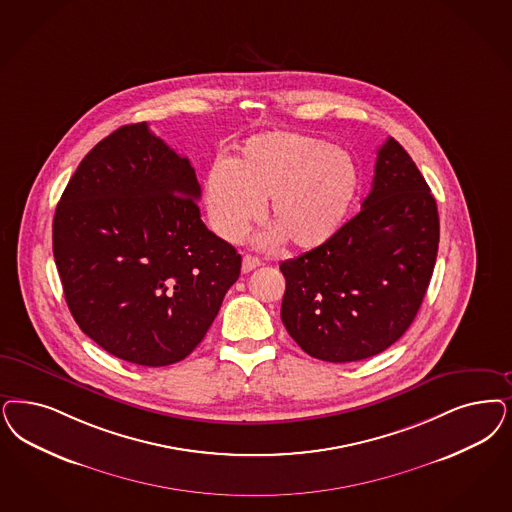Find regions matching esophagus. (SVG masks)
I'll list each match as a JSON object with an SVG mask.
<instances>
[{
	"mask_svg": "<svg viewBox=\"0 0 512 512\" xmlns=\"http://www.w3.org/2000/svg\"><path fill=\"white\" fill-rule=\"evenodd\" d=\"M261 266V261L257 259V257H253V255H246L244 257V261H242V272L247 274V272H251V270H255V268H259Z\"/></svg>",
	"mask_w": 512,
	"mask_h": 512,
	"instance_id": "34e87169",
	"label": "esophagus"
}]
</instances>
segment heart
<instances>
[{"label": "heart", "mask_w": 512, "mask_h": 512, "mask_svg": "<svg viewBox=\"0 0 512 512\" xmlns=\"http://www.w3.org/2000/svg\"><path fill=\"white\" fill-rule=\"evenodd\" d=\"M359 189L361 170L350 153L312 136L266 132L249 138L230 164H213L204 202L212 229L227 242L244 238L266 202V246L285 238L310 251L344 227Z\"/></svg>", "instance_id": "b5f03b06"}]
</instances>
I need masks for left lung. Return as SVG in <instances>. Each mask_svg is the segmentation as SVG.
Listing matches in <instances>:
<instances>
[{
    "label": "left lung",
    "instance_id": "left-lung-1",
    "mask_svg": "<svg viewBox=\"0 0 512 512\" xmlns=\"http://www.w3.org/2000/svg\"><path fill=\"white\" fill-rule=\"evenodd\" d=\"M437 251V202L403 145L389 138L361 212L325 246L280 265L287 333L329 363L388 350L420 310Z\"/></svg>",
    "mask_w": 512,
    "mask_h": 512
}]
</instances>
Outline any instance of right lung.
<instances>
[{
    "instance_id": "1",
    "label": "right lung",
    "mask_w": 512,
    "mask_h": 512,
    "mask_svg": "<svg viewBox=\"0 0 512 512\" xmlns=\"http://www.w3.org/2000/svg\"><path fill=\"white\" fill-rule=\"evenodd\" d=\"M200 185L147 123L96 143L53 221L54 263L71 316L100 348L143 367L202 342L242 257L200 219Z\"/></svg>"
}]
</instances>
